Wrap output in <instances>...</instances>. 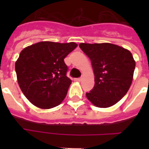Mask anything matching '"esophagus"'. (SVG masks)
Returning a JSON list of instances; mask_svg holds the SVG:
<instances>
[{"label":"esophagus","instance_id":"34e87169","mask_svg":"<svg viewBox=\"0 0 149 149\" xmlns=\"http://www.w3.org/2000/svg\"><path fill=\"white\" fill-rule=\"evenodd\" d=\"M74 81H78V82H81V77H78V78H75V79H74Z\"/></svg>","mask_w":149,"mask_h":149}]
</instances>
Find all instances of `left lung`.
I'll return each instance as SVG.
<instances>
[{"instance_id": "obj_1", "label": "left lung", "mask_w": 149, "mask_h": 149, "mask_svg": "<svg viewBox=\"0 0 149 149\" xmlns=\"http://www.w3.org/2000/svg\"><path fill=\"white\" fill-rule=\"evenodd\" d=\"M81 49L91 60L95 86L86 93L96 107H109L125 95L133 81L136 63L127 49L110 43H81Z\"/></svg>"}]
</instances>
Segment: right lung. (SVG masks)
Wrapping results in <instances>:
<instances>
[{
    "label": "right lung",
    "mask_w": 149,
    "mask_h": 149,
    "mask_svg": "<svg viewBox=\"0 0 149 149\" xmlns=\"http://www.w3.org/2000/svg\"><path fill=\"white\" fill-rule=\"evenodd\" d=\"M77 45L40 42L22 50L15 62V72L22 93L33 104L50 109L64 100L72 84L64 59Z\"/></svg>",
    "instance_id": "add662e5"
}]
</instances>
